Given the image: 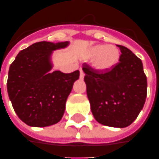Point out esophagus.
<instances>
[{
	"mask_svg": "<svg viewBox=\"0 0 159 159\" xmlns=\"http://www.w3.org/2000/svg\"><path fill=\"white\" fill-rule=\"evenodd\" d=\"M80 79H83V78H84V76H85V73H84V72H83V70H82L81 68L80 69Z\"/></svg>",
	"mask_w": 159,
	"mask_h": 159,
	"instance_id": "1",
	"label": "esophagus"
}]
</instances>
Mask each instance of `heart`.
Instances as JSON below:
<instances>
[{"label":"heart","mask_w":159,"mask_h":159,"mask_svg":"<svg viewBox=\"0 0 159 159\" xmlns=\"http://www.w3.org/2000/svg\"><path fill=\"white\" fill-rule=\"evenodd\" d=\"M90 57L94 58L93 65L100 71L113 67L119 61V51L114 46L97 45L91 49Z\"/></svg>","instance_id":"heart-1"}]
</instances>
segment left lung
I'll return each instance as SVG.
<instances>
[{
	"label": "left lung",
	"mask_w": 159,
	"mask_h": 159,
	"mask_svg": "<svg viewBox=\"0 0 159 159\" xmlns=\"http://www.w3.org/2000/svg\"><path fill=\"white\" fill-rule=\"evenodd\" d=\"M121 55L111 70L95 72L82 69L91 110L98 123L111 127L130 125L143 109L147 94V79L139 58L127 48L118 45Z\"/></svg>",
	"instance_id": "8db88e82"
}]
</instances>
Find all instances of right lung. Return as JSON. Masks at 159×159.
<instances>
[{
	"mask_svg": "<svg viewBox=\"0 0 159 159\" xmlns=\"http://www.w3.org/2000/svg\"><path fill=\"white\" fill-rule=\"evenodd\" d=\"M67 41H40L21 50L10 65L7 88L14 110L30 126L44 127L63 117L66 101L80 77V71L49 73L51 52L63 48Z\"/></svg>",
	"mask_w": 159,
	"mask_h": 159,
	"instance_id": "add662e5",
	"label": "right lung"
}]
</instances>
